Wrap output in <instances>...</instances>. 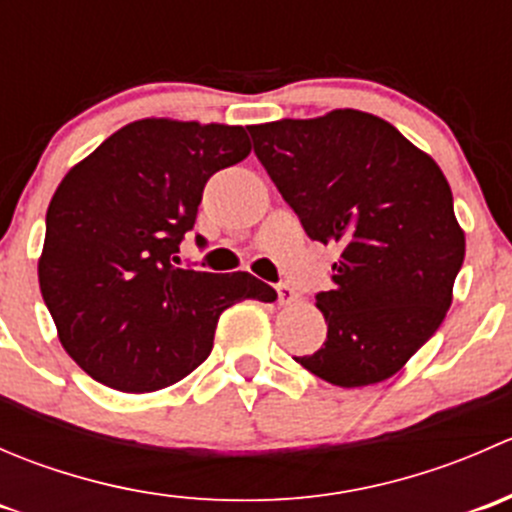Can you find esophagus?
<instances>
[{
	"label": "esophagus",
	"instance_id": "34e87169",
	"mask_svg": "<svg viewBox=\"0 0 512 512\" xmlns=\"http://www.w3.org/2000/svg\"><path fill=\"white\" fill-rule=\"evenodd\" d=\"M277 302L280 304H292L297 302V292L289 285H277Z\"/></svg>",
	"mask_w": 512,
	"mask_h": 512
}]
</instances>
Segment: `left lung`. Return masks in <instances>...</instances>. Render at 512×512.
Wrapping results in <instances>:
<instances>
[{"instance_id": "8db88e82", "label": "left lung", "mask_w": 512, "mask_h": 512, "mask_svg": "<svg viewBox=\"0 0 512 512\" xmlns=\"http://www.w3.org/2000/svg\"><path fill=\"white\" fill-rule=\"evenodd\" d=\"M247 131L304 232L342 247L332 289L317 294L327 342L294 359L344 389L389 379L441 327L466 255L446 175L354 108Z\"/></svg>"}]
</instances>
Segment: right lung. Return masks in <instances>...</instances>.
Masks as SVG:
<instances>
[{"label":"right lung","mask_w":512,"mask_h":512,"mask_svg":"<svg viewBox=\"0 0 512 512\" xmlns=\"http://www.w3.org/2000/svg\"><path fill=\"white\" fill-rule=\"evenodd\" d=\"M247 153L242 126L143 118L61 180L39 287L61 347L91 379L128 394L165 389L208 359L227 307L275 302V289L247 272L178 267L205 183Z\"/></svg>","instance_id":"obj_1"}]
</instances>
